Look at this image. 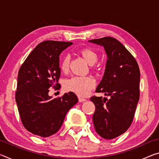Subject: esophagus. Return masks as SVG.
I'll use <instances>...</instances> for the list:
<instances>
[{
  "label": "esophagus",
  "mask_w": 159,
  "mask_h": 159,
  "mask_svg": "<svg viewBox=\"0 0 159 159\" xmlns=\"http://www.w3.org/2000/svg\"><path fill=\"white\" fill-rule=\"evenodd\" d=\"M79 101L80 102H85V101H86V99L83 98H80V97H79Z\"/></svg>",
  "instance_id": "esophagus-1"
}]
</instances>
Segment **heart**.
Listing matches in <instances>:
<instances>
[{"label":"heart","instance_id":"1","mask_svg":"<svg viewBox=\"0 0 159 159\" xmlns=\"http://www.w3.org/2000/svg\"><path fill=\"white\" fill-rule=\"evenodd\" d=\"M79 54L90 65H93L98 60V54L90 48H83L79 51ZM69 56H64L61 59L60 67L63 72H66L69 70ZM95 85V81L92 77L76 76L66 80L64 87V89L69 92H72L79 96H85Z\"/></svg>","mask_w":159,"mask_h":159}]
</instances>
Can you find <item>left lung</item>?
Returning <instances> with one entry per match:
<instances>
[{"mask_svg": "<svg viewBox=\"0 0 159 159\" xmlns=\"http://www.w3.org/2000/svg\"><path fill=\"white\" fill-rule=\"evenodd\" d=\"M88 41L103 46L107 55L96 93H103L110 99L93 96L90 100L95 106L93 120L96 132L104 139H111L124 133L133 122L139 99L140 72L134 57L114 38Z\"/></svg>", "mask_w": 159, "mask_h": 159, "instance_id": "obj_1", "label": "left lung"}]
</instances>
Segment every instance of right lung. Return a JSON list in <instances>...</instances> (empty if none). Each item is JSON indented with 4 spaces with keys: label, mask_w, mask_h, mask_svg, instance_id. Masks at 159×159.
<instances>
[{
    "label": "right lung",
    "mask_w": 159,
    "mask_h": 159,
    "mask_svg": "<svg viewBox=\"0 0 159 159\" xmlns=\"http://www.w3.org/2000/svg\"><path fill=\"white\" fill-rule=\"evenodd\" d=\"M71 42L45 41L34 48L21 66L15 100L25 128L36 135L47 138L57 133L66 113L78 99L72 92L52 99L49 89L60 87V55Z\"/></svg>",
    "instance_id": "1"
}]
</instances>
